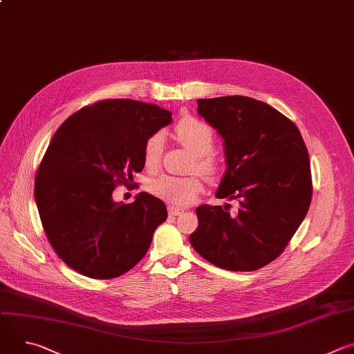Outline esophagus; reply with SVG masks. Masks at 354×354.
I'll list each match as a JSON object with an SVG mask.
<instances>
[{
  "mask_svg": "<svg viewBox=\"0 0 354 354\" xmlns=\"http://www.w3.org/2000/svg\"><path fill=\"white\" fill-rule=\"evenodd\" d=\"M168 213H169V216H179L180 213H183V209H179V207H175V206H169L168 207Z\"/></svg>",
  "mask_w": 354,
  "mask_h": 354,
  "instance_id": "esophagus-1",
  "label": "esophagus"
}]
</instances>
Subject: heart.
Masks as SVG:
<instances>
[{
  "mask_svg": "<svg viewBox=\"0 0 354 354\" xmlns=\"http://www.w3.org/2000/svg\"><path fill=\"white\" fill-rule=\"evenodd\" d=\"M176 140L194 153L193 168L207 178H216L221 172L220 161L213 156L214 130L210 124L196 118H183L175 126ZM164 134H151L142 148V162L145 169L156 171L160 167L164 153ZM149 193L167 201V203L185 206L203 190V182L198 176L161 175L148 183Z\"/></svg>",
  "mask_w": 354,
  "mask_h": 354,
  "instance_id": "1",
  "label": "heart"
}]
</instances>
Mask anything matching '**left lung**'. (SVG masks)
<instances>
[{
	"label": "left lung",
	"mask_w": 354,
	"mask_h": 354,
	"mask_svg": "<svg viewBox=\"0 0 354 354\" xmlns=\"http://www.w3.org/2000/svg\"><path fill=\"white\" fill-rule=\"evenodd\" d=\"M197 113L224 140L227 171L216 196L236 198L239 209L198 206L190 243L221 269L258 270L281 255L310 209L306 142L290 119L254 97L198 99Z\"/></svg>",
	"instance_id": "left-lung-1"
}]
</instances>
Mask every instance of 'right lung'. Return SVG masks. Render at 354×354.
<instances>
[{
  "label": "right lung",
  "mask_w": 354,
  "mask_h": 354,
  "mask_svg": "<svg viewBox=\"0 0 354 354\" xmlns=\"http://www.w3.org/2000/svg\"><path fill=\"white\" fill-rule=\"evenodd\" d=\"M172 113L133 99H105L71 115L55 133L35 180L43 230L59 258L91 279H115L147 254L167 217L158 197L130 205L112 193L144 168L145 140Z\"/></svg>",
  "instance_id": "right-lung-1"
}]
</instances>
